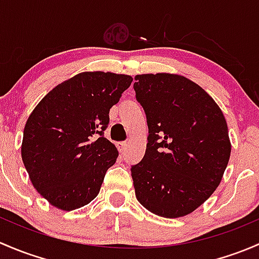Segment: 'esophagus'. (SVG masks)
<instances>
[{
  "label": "esophagus",
  "instance_id": "1",
  "mask_svg": "<svg viewBox=\"0 0 259 259\" xmlns=\"http://www.w3.org/2000/svg\"><path fill=\"white\" fill-rule=\"evenodd\" d=\"M127 147H128V143H127V142H119V143H117V148H118V151L121 152V153H123V152H126Z\"/></svg>",
  "mask_w": 259,
  "mask_h": 259
}]
</instances>
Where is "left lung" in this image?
Here are the masks:
<instances>
[{
  "label": "left lung",
  "instance_id": "1",
  "mask_svg": "<svg viewBox=\"0 0 259 259\" xmlns=\"http://www.w3.org/2000/svg\"><path fill=\"white\" fill-rule=\"evenodd\" d=\"M133 89L145 110V157L131 168L136 197L164 218L187 215L215 191L231 156L222 111L198 84L180 74H137Z\"/></svg>",
  "mask_w": 259,
  "mask_h": 259
}]
</instances>
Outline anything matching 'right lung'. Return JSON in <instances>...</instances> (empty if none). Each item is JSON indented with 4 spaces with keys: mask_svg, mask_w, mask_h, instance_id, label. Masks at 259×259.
<instances>
[{
    "mask_svg": "<svg viewBox=\"0 0 259 259\" xmlns=\"http://www.w3.org/2000/svg\"><path fill=\"white\" fill-rule=\"evenodd\" d=\"M131 83L127 74L82 72L50 91L32 111L21 154L33 187L52 206L73 210L97 197L118 157L103 137L108 113Z\"/></svg>",
    "mask_w": 259,
    "mask_h": 259,
    "instance_id": "1",
    "label": "right lung"
}]
</instances>
